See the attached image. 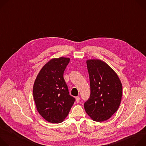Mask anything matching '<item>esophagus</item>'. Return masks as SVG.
<instances>
[{"instance_id":"esophagus-1","label":"esophagus","mask_w":146,"mask_h":146,"mask_svg":"<svg viewBox=\"0 0 146 146\" xmlns=\"http://www.w3.org/2000/svg\"><path fill=\"white\" fill-rule=\"evenodd\" d=\"M80 98L79 96L76 97V102H77V103H78V102H80Z\"/></svg>"}]
</instances>
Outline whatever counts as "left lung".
Masks as SVG:
<instances>
[{
	"label": "left lung",
	"instance_id": "8db88e82",
	"mask_svg": "<svg viewBox=\"0 0 146 146\" xmlns=\"http://www.w3.org/2000/svg\"><path fill=\"white\" fill-rule=\"evenodd\" d=\"M91 94L84 109L92 120L102 122L117 111L121 101L122 86L117 73L104 61L87 60Z\"/></svg>",
	"mask_w": 146,
	"mask_h": 146
}]
</instances>
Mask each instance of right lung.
I'll return each instance as SVG.
<instances>
[{
	"instance_id": "1",
	"label": "right lung",
	"mask_w": 146,
	"mask_h": 146,
	"mask_svg": "<svg viewBox=\"0 0 146 146\" xmlns=\"http://www.w3.org/2000/svg\"><path fill=\"white\" fill-rule=\"evenodd\" d=\"M70 58H53L41 68L33 87L37 111L46 121L60 123L68 116L75 98L69 95L64 78Z\"/></svg>"
}]
</instances>
